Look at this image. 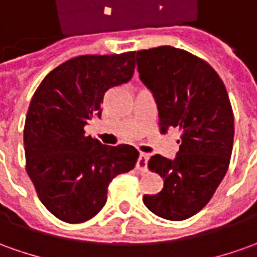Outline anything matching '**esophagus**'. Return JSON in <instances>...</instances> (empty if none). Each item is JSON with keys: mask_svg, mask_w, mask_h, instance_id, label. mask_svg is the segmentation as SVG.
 I'll use <instances>...</instances> for the list:
<instances>
[{"mask_svg": "<svg viewBox=\"0 0 257 257\" xmlns=\"http://www.w3.org/2000/svg\"><path fill=\"white\" fill-rule=\"evenodd\" d=\"M148 159H149L148 155L141 153L139 158H138V162H136V169L141 170V172H146V169H148Z\"/></svg>", "mask_w": 257, "mask_h": 257, "instance_id": "obj_1", "label": "esophagus"}]
</instances>
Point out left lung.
I'll list each match as a JSON object with an SVG mask.
<instances>
[{
	"instance_id": "8db88e82",
	"label": "left lung",
	"mask_w": 257,
	"mask_h": 257,
	"mask_svg": "<svg viewBox=\"0 0 257 257\" xmlns=\"http://www.w3.org/2000/svg\"><path fill=\"white\" fill-rule=\"evenodd\" d=\"M143 84L155 95L162 131H180L170 159L155 155L148 167L165 179L162 191L143 195L155 215L183 221L201 211L226 174L233 146V112L221 77L205 60L173 46L135 52Z\"/></svg>"
}]
</instances>
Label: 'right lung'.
Returning a JSON list of instances; mask_svg holds the SVG:
<instances>
[{
	"label": "right lung",
	"instance_id": "add662e5",
	"mask_svg": "<svg viewBox=\"0 0 257 257\" xmlns=\"http://www.w3.org/2000/svg\"><path fill=\"white\" fill-rule=\"evenodd\" d=\"M134 69L135 52L77 56L52 70L33 94L24 128L26 173L42 204L64 222L97 215L112 179L135 167L134 146H106L84 131L101 116L105 92L128 83Z\"/></svg>",
	"mask_w": 257,
	"mask_h": 257
}]
</instances>
